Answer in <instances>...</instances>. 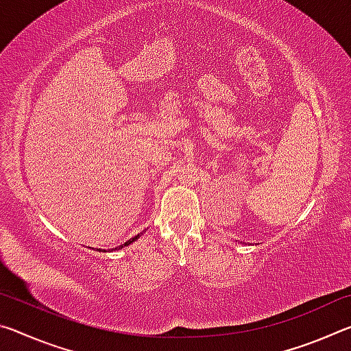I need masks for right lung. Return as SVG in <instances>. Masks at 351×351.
Masks as SVG:
<instances>
[{
    "instance_id": "add662e5",
    "label": "right lung",
    "mask_w": 351,
    "mask_h": 351,
    "mask_svg": "<svg viewBox=\"0 0 351 351\" xmlns=\"http://www.w3.org/2000/svg\"><path fill=\"white\" fill-rule=\"evenodd\" d=\"M139 237H141V235H136V237H133V239H132V240H128V241H125V243H123V245H121V246H117V247H119V249H122L123 246H128V245H132V243H133L134 240H138V239H139ZM117 247H114V251H116V249H117Z\"/></svg>"
}]
</instances>
